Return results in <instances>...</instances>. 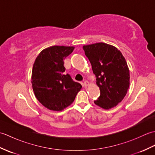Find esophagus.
I'll return each instance as SVG.
<instances>
[{
  "label": "esophagus",
  "mask_w": 155,
  "mask_h": 155,
  "mask_svg": "<svg viewBox=\"0 0 155 155\" xmlns=\"http://www.w3.org/2000/svg\"><path fill=\"white\" fill-rule=\"evenodd\" d=\"M83 84V87H87V86H88V85H89V83H88L87 81H84Z\"/></svg>",
  "instance_id": "1"
}]
</instances>
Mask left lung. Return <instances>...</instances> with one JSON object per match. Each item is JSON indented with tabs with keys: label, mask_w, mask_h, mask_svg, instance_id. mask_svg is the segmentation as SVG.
<instances>
[{
	"label": "left lung",
	"mask_w": 155,
	"mask_h": 155,
	"mask_svg": "<svg viewBox=\"0 0 155 155\" xmlns=\"http://www.w3.org/2000/svg\"><path fill=\"white\" fill-rule=\"evenodd\" d=\"M83 48L101 91L94 104L106 110L117 106L127 94L130 84L129 69L123 55L117 48L104 42Z\"/></svg>",
	"instance_id": "1"
}]
</instances>
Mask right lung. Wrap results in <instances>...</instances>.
<instances>
[{"mask_svg":"<svg viewBox=\"0 0 155 155\" xmlns=\"http://www.w3.org/2000/svg\"><path fill=\"white\" fill-rule=\"evenodd\" d=\"M74 49V47L52 46L42 50L34 62L32 89L37 100L49 110H62L73 103L81 89V84L65 73L64 67V58Z\"/></svg>","mask_w":155,"mask_h":155,"instance_id":"1","label":"right lung"}]
</instances>
